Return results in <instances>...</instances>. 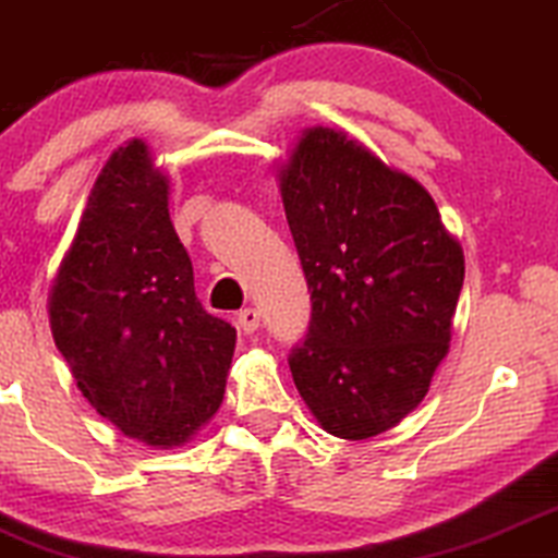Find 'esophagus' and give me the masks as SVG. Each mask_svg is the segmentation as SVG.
<instances>
[{"instance_id": "obj_1", "label": "esophagus", "mask_w": 558, "mask_h": 558, "mask_svg": "<svg viewBox=\"0 0 558 558\" xmlns=\"http://www.w3.org/2000/svg\"><path fill=\"white\" fill-rule=\"evenodd\" d=\"M236 324H240V329L245 331V335H253V331H258V327H260V313L255 308L240 311V316H236Z\"/></svg>"}]
</instances>
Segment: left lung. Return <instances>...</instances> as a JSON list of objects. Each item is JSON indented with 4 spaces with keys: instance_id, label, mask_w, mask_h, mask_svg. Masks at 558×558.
<instances>
[{
    "instance_id": "8db88e82",
    "label": "left lung",
    "mask_w": 558,
    "mask_h": 558,
    "mask_svg": "<svg viewBox=\"0 0 558 558\" xmlns=\"http://www.w3.org/2000/svg\"><path fill=\"white\" fill-rule=\"evenodd\" d=\"M277 181L313 305L292 379L324 432L368 440L422 403L448 355L464 250L414 177L342 129H305Z\"/></svg>"
}]
</instances>
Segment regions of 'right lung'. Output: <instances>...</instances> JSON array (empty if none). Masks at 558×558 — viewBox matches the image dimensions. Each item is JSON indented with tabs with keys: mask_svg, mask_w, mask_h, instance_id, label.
<instances>
[{
	"mask_svg": "<svg viewBox=\"0 0 558 558\" xmlns=\"http://www.w3.org/2000/svg\"><path fill=\"white\" fill-rule=\"evenodd\" d=\"M144 140L112 149L58 274L49 329L81 396L126 437L186 446L218 414L236 329L210 316Z\"/></svg>",
	"mask_w": 558,
	"mask_h": 558,
	"instance_id": "right-lung-1",
	"label": "right lung"
}]
</instances>
